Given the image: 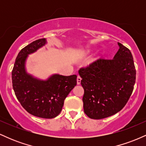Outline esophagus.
<instances>
[{"label":"esophagus","mask_w":146,"mask_h":146,"mask_svg":"<svg viewBox=\"0 0 146 146\" xmlns=\"http://www.w3.org/2000/svg\"><path fill=\"white\" fill-rule=\"evenodd\" d=\"M81 77H80V75H78V78H77V84H80V83H81Z\"/></svg>","instance_id":"34e87169"}]
</instances>
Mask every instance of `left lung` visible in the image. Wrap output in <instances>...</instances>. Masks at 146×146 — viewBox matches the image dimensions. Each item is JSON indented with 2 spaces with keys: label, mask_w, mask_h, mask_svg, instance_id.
<instances>
[{
  "label": "left lung",
  "mask_w": 146,
  "mask_h": 146,
  "mask_svg": "<svg viewBox=\"0 0 146 146\" xmlns=\"http://www.w3.org/2000/svg\"><path fill=\"white\" fill-rule=\"evenodd\" d=\"M113 59L100 58L79 70L84 90V110L88 117L101 119L119 112L134 89L136 69L132 53L121 43Z\"/></svg>",
  "instance_id": "left-lung-1"
}]
</instances>
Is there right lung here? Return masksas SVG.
I'll use <instances>...</instances> for the list:
<instances>
[{"label":"right lung","instance_id":"1","mask_svg":"<svg viewBox=\"0 0 146 146\" xmlns=\"http://www.w3.org/2000/svg\"><path fill=\"white\" fill-rule=\"evenodd\" d=\"M45 38L37 40L22 48L16 57L11 72L15 95L22 106L31 115L40 118L51 119L60 113L64 102L77 84V75H51L40 80L28 74L25 61L28 55L46 44Z\"/></svg>","mask_w":146,"mask_h":146}]
</instances>
